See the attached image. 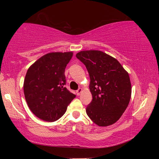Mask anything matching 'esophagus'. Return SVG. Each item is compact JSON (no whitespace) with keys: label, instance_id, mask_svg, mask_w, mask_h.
Here are the masks:
<instances>
[{"label":"esophagus","instance_id":"esophagus-1","mask_svg":"<svg viewBox=\"0 0 159 159\" xmlns=\"http://www.w3.org/2000/svg\"><path fill=\"white\" fill-rule=\"evenodd\" d=\"M82 90H83V89L82 88H79V90H76V94H77V95H80V94L81 93V92H82Z\"/></svg>","mask_w":159,"mask_h":159}]
</instances>
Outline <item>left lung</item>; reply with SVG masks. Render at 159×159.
I'll return each instance as SVG.
<instances>
[{
    "label": "left lung",
    "mask_w": 159,
    "mask_h": 159,
    "mask_svg": "<svg viewBox=\"0 0 159 159\" xmlns=\"http://www.w3.org/2000/svg\"><path fill=\"white\" fill-rule=\"evenodd\" d=\"M76 57L89 73L92 102L86 108L91 120L99 126L115 123L130 100L132 88L129 74L116 59L99 50H83Z\"/></svg>",
    "instance_id": "1"
}]
</instances>
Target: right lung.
Here are the masks:
<instances>
[{"label": "right lung", "instance_id": "obj_1", "mask_svg": "<svg viewBox=\"0 0 159 159\" xmlns=\"http://www.w3.org/2000/svg\"><path fill=\"white\" fill-rule=\"evenodd\" d=\"M73 52H50L29 67L24 81V93L31 112L48 122L58 120L76 95L64 87L65 68Z\"/></svg>", "mask_w": 159, "mask_h": 159}]
</instances>
